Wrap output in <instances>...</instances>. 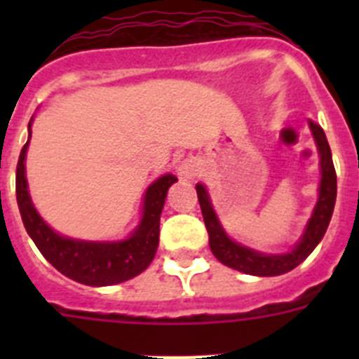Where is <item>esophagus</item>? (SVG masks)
Masks as SVG:
<instances>
[{
  "label": "esophagus",
  "mask_w": 359,
  "mask_h": 359,
  "mask_svg": "<svg viewBox=\"0 0 359 359\" xmlns=\"http://www.w3.org/2000/svg\"><path fill=\"white\" fill-rule=\"evenodd\" d=\"M199 165L192 160L182 161V165L177 167V174L183 177V180H192V177L198 176Z\"/></svg>",
  "instance_id": "obj_1"
}]
</instances>
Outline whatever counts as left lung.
I'll return each mask as SVG.
<instances>
[{"instance_id":"1","label":"left lung","mask_w":359,"mask_h":359,"mask_svg":"<svg viewBox=\"0 0 359 359\" xmlns=\"http://www.w3.org/2000/svg\"><path fill=\"white\" fill-rule=\"evenodd\" d=\"M309 128L315 136L320 154V169H322V182H320L318 189L320 196L302 239L298 241V244L290 253L266 255V253L255 252V250L233 243L224 233L223 226L219 224L217 215H215L210 199H208L207 189L201 183L196 185L199 207H201L205 226L208 231V244H210L212 253L219 262H223L224 266L237 269V271H243V273L257 275V277H275V275L287 273V271L297 268L300 262L306 261L311 252L316 248V244L325 236L336 203V170L334 165H332L331 147H329L323 129L313 122H309Z\"/></svg>"}]
</instances>
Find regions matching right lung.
I'll return each mask as SVG.
<instances>
[{"instance_id":"add662e5","label":"right lung","mask_w":359,"mask_h":359,"mask_svg":"<svg viewBox=\"0 0 359 359\" xmlns=\"http://www.w3.org/2000/svg\"><path fill=\"white\" fill-rule=\"evenodd\" d=\"M30 126L32 120L28 123V135H32ZM28 142L21 149L15 169V198L28 236L36 243L44 259L57 271L86 286H113L140 275L156 255L160 241V215L167 190L174 182H177V177L165 174L149 187L144 199V215L129 239L120 243L68 239L53 231L34 208L25 176Z\"/></svg>"}]
</instances>
